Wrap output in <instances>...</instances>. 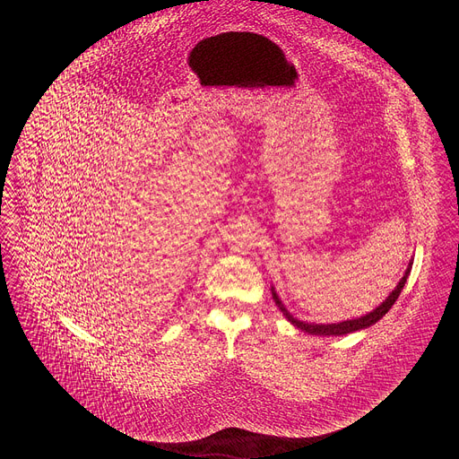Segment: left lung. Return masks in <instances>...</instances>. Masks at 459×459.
<instances>
[{
	"mask_svg": "<svg viewBox=\"0 0 459 459\" xmlns=\"http://www.w3.org/2000/svg\"><path fill=\"white\" fill-rule=\"evenodd\" d=\"M411 269H412V261L409 264V267H407L403 278H402L400 283L396 285V289L388 294V298H386L379 307H376L374 310H370V312L365 314V316H359V317H354V319H347V321H340V323H326V325H325V323H308V321H301V319L294 317V316L287 310V307L281 303L280 296L276 294L274 287H271V290H273V299L276 301V305H278V308L283 312V316H285L294 326H298V329H301L303 333H307V334H316V336H343V334H351V333H356V331H361V329H368L370 325H374L376 321H379V319L390 310V307L396 303V299L400 298V294H402V290H403V287H405V283H407V278H409V274H411Z\"/></svg>",
	"mask_w": 459,
	"mask_h": 459,
	"instance_id": "left-lung-1",
	"label": "left lung"
}]
</instances>
